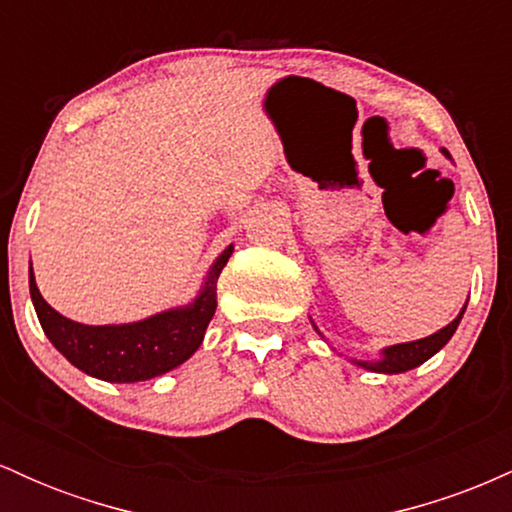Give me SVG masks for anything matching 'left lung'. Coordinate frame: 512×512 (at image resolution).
<instances>
[{"label": "left lung", "mask_w": 512, "mask_h": 512, "mask_svg": "<svg viewBox=\"0 0 512 512\" xmlns=\"http://www.w3.org/2000/svg\"><path fill=\"white\" fill-rule=\"evenodd\" d=\"M445 156H448V151H445ZM464 308H467V305H464ZM464 308L448 327H443L440 332L431 334V337L419 339V342L390 346V349L383 351V361H356V363L368 370H375V373H402V370L421 366V363L428 361V358L436 354V351H440L445 344L450 342V337L455 334L457 325H460Z\"/></svg>", "instance_id": "left-lung-1"}]
</instances>
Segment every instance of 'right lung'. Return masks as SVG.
<instances>
[{
    "instance_id": "right-lung-1",
    "label": "right lung",
    "mask_w": 512,
    "mask_h": 512,
    "mask_svg": "<svg viewBox=\"0 0 512 512\" xmlns=\"http://www.w3.org/2000/svg\"><path fill=\"white\" fill-rule=\"evenodd\" d=\"M231 252L233 245L221 252L190 308L168 310L132 325H79L45 303L35 286L33 269L28 272V286L43 332L72 366L108 383H139L168 373L199 349L216 310V279Z\"/></svg>"
}]
</instances>
